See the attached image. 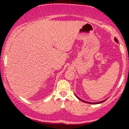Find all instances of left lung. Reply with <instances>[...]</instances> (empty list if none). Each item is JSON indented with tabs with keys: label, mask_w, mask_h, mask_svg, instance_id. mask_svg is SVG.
Returning a JSON list of instances; mask_svg holds the SVG:
<instances>
[{
	"label": "left lung",
	"mask_w": 129,
	"mask_h": 129,
	"mask_svg": "<svg viewBox=\"0 0 129 129\" xmlns=\"http://www.w3.org/2000/svg\"><path fill=\"white\" fill-rule=\"evenodd\" d=\"M114 40H115V41L117 43H119V42H118V40H117V38H114ZM75 96H76L77 97L78 99H80V100H81L82 101H83V102H85V103H89V104H101V103H102V102H104V101H106L107 99H105V100H104V101H101V102H87V101H83V100H82L81 99H80L79 98V97H77V96L76 95H75Z\"/></svg>",
	"instance_id": "left-lung-1"
}]
</instances>
